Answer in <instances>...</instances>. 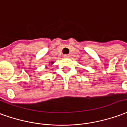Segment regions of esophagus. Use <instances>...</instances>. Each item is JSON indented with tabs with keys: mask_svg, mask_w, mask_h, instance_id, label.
<instances>
[{
	"mask_svg": "<svg viewBox=\"0 0 127 127\" xmlns=\"http://www.w3.org/2000/svg\"><path fill=\"white\" fill-rule=\"evenodd\" d=\"M70 57V55H64V57H65V58H68Z\"/></svg>",
	"mask_w": 127,
	"mask_h": 127,
	"instance_id": "1",
	"label": "esophagus"
}]
</instances>
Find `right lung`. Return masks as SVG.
Listing matches in <instances>:
<instances>
[{
	"label": "right lung",
	"mask_w": 127,
	"mask_h": 127,
	"mask_svg": "<svg viewBox=\"0 0 127 127\" xmlns=\"http://www.w3.org/2000/svg\"><path fill=\"white\" fill-rule=\"evenodd\" d=\"M51 64H53V62H51Z\"/></svg>",
	"instance_id": "1"
}]
</instances>
